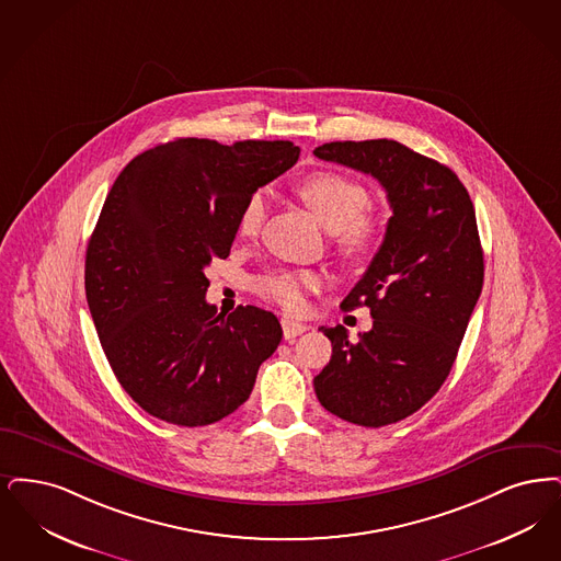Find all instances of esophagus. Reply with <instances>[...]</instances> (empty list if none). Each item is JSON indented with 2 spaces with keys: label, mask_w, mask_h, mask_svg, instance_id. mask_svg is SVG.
Wrapping results in <instances>:
<instances>
[{
  "label": "esophagus",
  "mask_w": 561,
  "mask_h": 561,
  "mask_svg": "<svg viewBox=\"0 0 561 561\" xmlns=\"http://www.w3.org/2000/svg\"><path fill=\"white\" fill-rule=\"evenodd\" d=\"M306 331H308V327L304 322H297V320H291V318H283V335H285V340H295L297 335H301Z\"/></svg>",
  "instance_id": "obj_1"
}]
</instances>
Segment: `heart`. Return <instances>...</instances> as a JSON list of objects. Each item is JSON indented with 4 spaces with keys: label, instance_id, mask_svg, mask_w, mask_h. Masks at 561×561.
<instances>
[{
    "label": "heart",
    "instance_id": "b5f03b06",
    "mask_svg": "<svg viewBox=\"0 0 561 561\" xmlns=\"http://www.w3.org/2000/svg\"><path fill=\"white\" fill-rule=\"evenodd\" d=\"M295 193L312 216L331 232L335 249L347 260L368 257L383 237L379 218L366 211L370 196L360 182L340 171H312L297 180ZM266 216V203L260 193L249 196L239 218V234L255 237ZM324 285L318 270H272L255 278L253 289L264 299L280 306L285 312L299 314L306 310L308 293Z\"/></svg>",
    "mask_w": 561,
    "mask_h": 561
}]
</instances>
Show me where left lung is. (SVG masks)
Instances as JSON below:
<instances>
[{"instance_id":"obj_1","label":"left lung","mask_w":561,"mask_h":561,"mask_svg":"<svg viewBox=\"0 0 561 561\" xmlns=\"http://www.w3.org/2000/svg\"><path fill=\"white\" fill-rule=\"evenodd\" d=\"M318 159L379 180L390 201L383 243L342 301L366 306L373 329L350 342L342 324L314 377L320 404L343 421L383 427L416 413L446 381L484 283L469 193L438 161L396 140L329 142Z\"/></svg>"}]
</instances>
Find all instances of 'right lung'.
<instances>
[{
  "mask_svg": "<svg viewBox=\"0 0 561 561\" xmlns=\"http://www.w3.org/2000/svg\"><path fill=\"white\" fill-rule=\"evenodd\" d=\"M299 147L178 138L131 159L85 251V297L106 360L148 414L198 427L234 413L278 347V318L207 304L205 268L226 260L247 198L293 168Z\"/></svg>",
  "mask_w": 561,
  "mask_h": 561,
  "instance_id": "add662e5",
  "label": "right lung"
}]
</instances>
